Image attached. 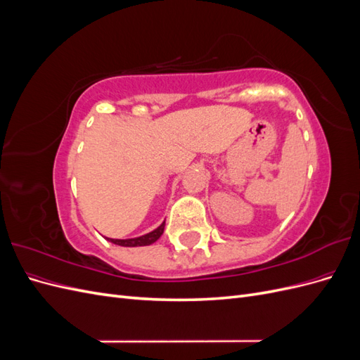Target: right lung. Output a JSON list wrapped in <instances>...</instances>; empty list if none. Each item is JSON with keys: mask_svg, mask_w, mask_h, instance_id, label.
I'll use <instances>...</instances> for the list:
<instances>
[{"mask_svg": "<svg viewBox=\"0 0 360 360\" xmlns=\"http://www.w3.org/2000/svg\"><path fill=\"white\" fill-rule=\"evenodd\" d=\"M163 228H165V222H163L160 226H158L155 231H151L146 236H141V237H136V238H126V240H120V238H108V240L115 243V245H120V246H147V245H151L155 243L158 238L163 234Z\"/></svg>", "mask_w": 360, "mask_h": 360, "instance_id": "add662e5", "label": "right lung"}]
</instances>
